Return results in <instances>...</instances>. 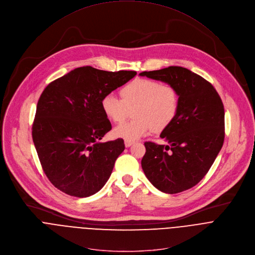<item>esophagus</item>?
Returning a JSON list of instances; mask_svg holds the SVG:
<instances>
[{
	"label": "esophagus",
	"instance_id": "obj_1",
	"mask_svg": "<svg viewBox=\"0 0 255 255\" xmlns=\"http://www.w3.org/2000/svg\"><path fill=\"white\" fill-rule=\"evenodd\" d=\"M134 143V141H129V140H125V146L126 147H130L132 144Z\"/></svg>",
	"mask_w": 255,
	"mask_h": 255
}]
</instances>
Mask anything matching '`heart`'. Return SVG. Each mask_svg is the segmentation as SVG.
Here are the masks:
<instances>
[{"label":"heart","mask_w":255,"mask_h":255,"mask_svg":"<svg viewBox=\"0 0 255 255\" xmlns=\"http://www.w3.org/2000/svg\"><path fill=\"white\" fill-rule=\"evenodd\" d=\"M121 99L113 94L102 98L101 108L114 123L124 121L132 110L134 118L114 128L116 137L134 141L150 131L161 132L170 126L179 110V94L170 83L152 79H135L120 90Z\"/></svg>","instance_id":"b5f03b06"}]
</instances>
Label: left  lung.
<instances>
[{
    "instance_id": "left-lung-1",
    "label": "left lung",
    "mask_w": 255,
    "mask_h": 255,
    "mask_svg": "<svg viewBox=\"0 0 255 255\" xmlns=\"http://www.w3.org/2000/svg\"><path fill=\"white\" fill-rule=\"evenodd\" d=\"M140 76L170 83L179 94V110L160 137L170 145L145 142L142 169L160 191L175 194L195 186L222 148L224 107L213 85L190 70L170 66Z\"/></svg>"
}]
</instances>
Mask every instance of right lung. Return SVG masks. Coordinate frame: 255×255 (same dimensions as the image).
Listing matches in <instances>:
<instances>
[{"mask_svg":"<svg viewBox=\"0 0 255 255\" xmlns=\"http://www.w3.org/2000/svg\"><path fill=\"white\" fill-rule=\"evenodd\" d=\"M136 74L80 67L44 89L32 137L43 171L62 192L88 197L109 179L125 145L123 139L100 142L112 128L101 101Z\"/></svg>","mask_w":255,"mask_h":255,"instance_id":"obj_1","label":"right lung"}]
</instances>
